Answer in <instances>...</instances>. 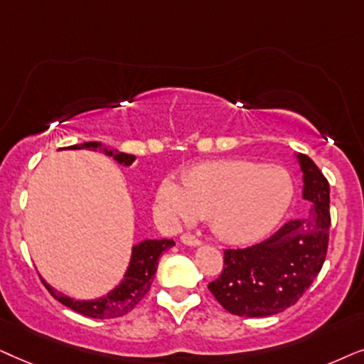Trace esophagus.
<instances>
[{"instance_id": "esophagus-1", "label": "esophagus", "mask_w": 364, "mask_h": 364, "mask_svg": "<svg viewBox=\"0 0 364 364\" xmlns=\"http://www.w3.org/2000/svg\"><path fill=\"white\" fill-rule=\"evenodd\" d=\"M181 243H185L188 246H200L201 241L198 240L196 236H193V235H183L181 236Z\"/></svg>"}]
</instances>
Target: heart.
Wrapping results in <instances>:
<instances>
[{"label": "heart", "instance_id": "b5f03b06", "mask_svg": "<svg viewBox=\"0 0 364 364\" xmlns=\"http://www.w3.org/2000/svg\"><path fill=\"white\" fill-rule=\"evenodd\" d=\"M294 196L288 169L241 159H218L193 166L183 183L166 178L156 201L171 226L208 216L218 238L250 243L269 232L287 215Z\"/></svg>", "mask_w": 364, "mask_h": 364}]
</instances>
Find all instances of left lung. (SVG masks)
Here are the masks:
<instances>
[{"label": "left lung", "mask_w": 364, "mask_h": 364, "mask_svg": "<svg viewBox=\"0 0 364 364\" xmlns=\"http://www.w3.org/2000/svg\"><path fill=\"white\" fill-rule=\"evenodd\" d=\"M303 173L306 216L288 221L263 243L225 251L220 278L208 284L213 296L236 316H273L293 306L323 268L329 238V185L306 154L296 153Z\"/></svg>", "instance_id": "1"}]
</instances>
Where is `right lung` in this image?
<instances>
[{
    "mask_svg": "<svg viewBox=\"0 0 364 364\" xmlns=\"http://www.w3.org/2000/svg\"><path fill=\"white\" fill-rule=\"evenodd\" d=\"M65 149H90V151H103L106 156H111L116 159L123 166H132L136 156L133 154L119 153L118 149H113L109 146H103L98 141H88L83 144H73L70 148ZM174 246L173 240H143L138 245H133L132 248V258H129V264L126 268L123 279L119 284L105 294V296L95 298V299H75L68 294H63L58 291L45 279L41 278L48 291L56 298L58 301L65 306L71 308L73 311L83 314V316L96 318V319H108V318H118L123 314L129 313L136 304L141 301L144 294L148 293L149 287H151L154 273H156L158 259L164 251Z\"/></svg>",
    "mask_w": 364,
    "mask_h": 364,
    "instance_id": "right-lung-1",
    "label": "right lung"
}]
</instances>
